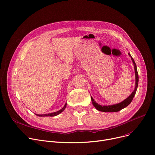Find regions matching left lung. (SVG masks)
<instances>
[{
  "instance_id": "obj_1",
  "label": "left lung",
  "mask_w": 155,
  "mask_h": 155,
  "mask_svg": "<svg viewBox=\"0 0 155 155\" xmlns=\"http://www.w3.org/2000/svg\"><path fill=\"white\" fill-rule=\"evenodd\" d=\"M128 55L131 57V59L133 63L134 68H135V89H134L133 91L131 93V95L128 98H127L125 100L122 101L121 102L119 103V104H114L112 105H103V106L97 104V103L94 100V98H92V97H91L92 104L97 110L103 111V112H117V111H119L123 109L124 108L127 107L133 100L134 96H135L136 94V91H137L138 85V74L137 65L135 62V60H133V58H132V57L131 56L130 53H128Z\"/></svg>"
}]
</instances>
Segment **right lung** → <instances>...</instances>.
I'll return each instance as SVG.
<instances>
[{
    "mask_svg": "<svg viewBox=\"0 0 155 155\" xmlns=\"http://www.w3.org/2000/svg\"><path fill=\"white\" fill-rule=\"evenodd\" d=\"M66 106H67V103H65V104L64 105V107L60 109V110L56 111V112H54V113H48V114H44V115H38V114H35L37 116H38V117H55V116H57L58 115H59L60 113L62 112L66 108Z\"/></svg>",
    "mask_w": 155,
    "mask_h": 155,
    "instance_id": "obj_1",
    "label": "right lung"
}]
</instances>
